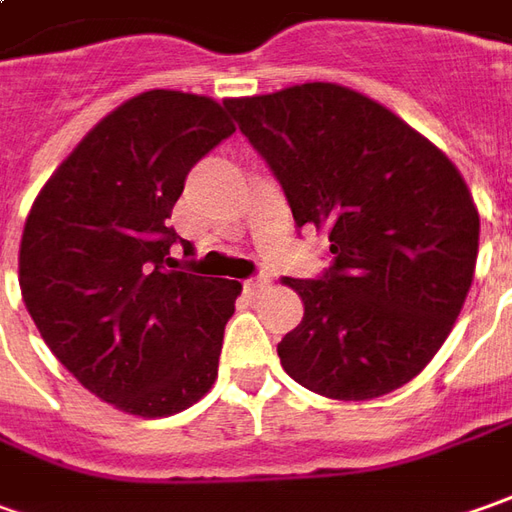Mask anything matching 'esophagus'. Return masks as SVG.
Listing matches in <instances>:
<instances>
[{
  "label": "esophagus",
  "instance_id": "1",
  "mask_svg": "<svg viewBox=\"0 0 512 512\" xmlns=\"http://www.w3.org/2000/svg\"><path fill=\"white\" fill-rule=\"evenodd\" d=\"M267 287H270V279H267V276H256V279L245 281V293H250V296L262 293V290H267Z\"/></svg>",
  "mask_w": 512,
  "mask_h": 512
}]
</instances>
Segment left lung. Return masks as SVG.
<instances>
[{
    "label": "left lung",
    "instance_id": "left-lung-1",
    "mask_svg": "<svg viewBox=\"0 0 512 512\" xmlns=\"http://www.w3.org/2000/svg\"><path fill=\"white\" fill-rule=\"evenodd\" d=\"M270 163L298 228L329 236L321 279H284L304 318L279 344L284 372L329 400H372L417 377L471 290L479 211L459 168L392 109L310 81L225 98Z\"/></svg>",
    "mask_w": 512,
    "mask_h": 512
}]
</instances>
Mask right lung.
<instances>
[{
	"mask_svg": "<svg viewBox=\"0 0 512 512\" xmlns=\"http://www.w3.org/2000/svg\"><path fill=\"white\" fill-rule=\"evenodd\" d=\"M233 129L208 95L140 92L81 137L27 214L24 307L58 363L123 414L171 417L214 386L242 284L174 270L168 219Z\"/></svg>",
	"mask_w": 512,
	"mask_h": 512,
	"instance_id": "right-lung-1",
	"label": "right lung"
}]
</instances>
